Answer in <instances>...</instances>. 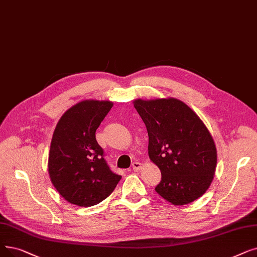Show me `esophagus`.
<instances>
[{"instance_id": "1", "label": "esophagus", "mask_w": 257, "mask_h": 257, "mask_svg": "<svg viewBox=\"0 0 257 257\" xmlns=\"http://www.w3.org/2000/svg\"><path fill=\"white\" fill-rule=\"evenodd\" d=\"M132 169L135 171H140L142 169V164L139 162H133L132 163Z\"/></svg>"}]
</instances>
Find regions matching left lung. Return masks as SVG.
Wrapping results in <instances>:
<instances>
[{
    "label": "left lung",
    "instance_id": "obj_1",
    "mask_svg": "<svg viewBox=\"0 0 257 257\" xmlns=\"http://www.w3.org/2000/svg\"><path fill=\"white\" fill-rule=\"evenodd\" d=\"M133 105L146 125L150 160L162 181L155 191L175 206L194 202L213 181L217 152L194 111L177 98H138Z\"/></svg>",
    "mask_w": 257,
    "mask_h": 257
}]
</instances>
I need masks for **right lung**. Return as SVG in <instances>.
Instances as JSON below:
<instances>
[{
	"mask_svg": "<svg viewBox=\"0 0 257 257\" xmlns=\"http://www.w3.org/2000/svg\"><path fill=\"white\" fill-rule=\"evenodd\" d=\"M112 106L110 101H82L66 111L54 129L48 172L54 188L70 204L97 205L120 181L121 176L110 170L95 139Z\"/></svg>",
	"mask_w": 257,
	"mask_h": 257,
	"instance_id": "right-lung-1",
	"label": "right lung"
}]
</instances>
